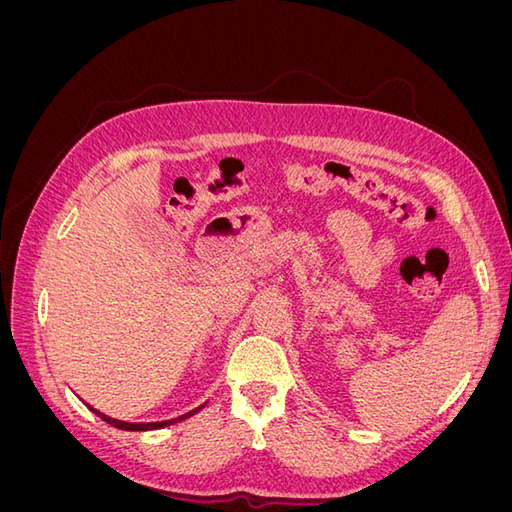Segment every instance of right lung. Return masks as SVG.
<instances>
[{
  "mask_svg": "<svg viewBox=\"0 0 512 512\" xmlns=\"http://www.w3.org/2000/svg\"><path fill=\"white\" fill-rule=\"evenodd\" d=\"M200 408H203V406H200ZM200 408H196V410H192V412H188V414H183V416H179V418H173V421H162V423H126V421H117V418L106 416V414L98 412L96 408H91V410H94V412L102 418V421H106L108 425H113V427H117V429H126V431H149V429H160V427H166V425L179 423V421H183V418H188V416L196 414Z\"/></svg>",
  "mask_w": 512,
  "mask_h": 512,
  "instance_id": "1",
  "label": "right lung"
}]
</instances>
